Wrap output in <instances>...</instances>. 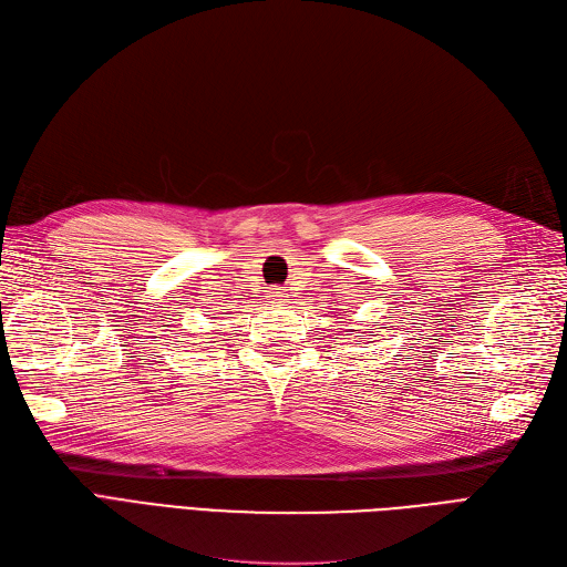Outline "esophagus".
Returning <instances> with one entry per match:
<instances>
[{"label": "esophagus", "instance_id": "obj_1", "mask_svg": "<svg viewBox=\"0 0 567 567\" xmlns=\"http://www.w3.org/2000/svg\"><path fill=\"white\" fill-rule=\"evenodd\" d=\"M267 298H269L271 302H281V300L286 298V290L279 288V286H274V288L267 290Z\"/></svg>", "mask_w": 567, "mask_h": 567}]
</instances>
